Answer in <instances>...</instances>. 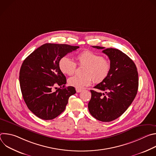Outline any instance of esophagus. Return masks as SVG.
Instances as JSON below:
<instances>
[{"mask_svg":"<svg viewBox=\"0 0 156 156\" xmlns=\"http://www.w3.org/2000/svg\"><path fill=\"white\" fill-rule=\"evenodd\" d=\"M83 90H81V89H76V93H80V92H81Z\"/></svg>","mask_w":156,"mask_h":156,"instance_id":"1","label":"esophagus"}]
</instances>
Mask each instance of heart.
<instances>
[{
  "mask_svg": "<svg viewBox=\"0 0 156 156\" xmlns=\"http://www.w3.org/2000/svg\"><path fill=\"white\" fill-rule=\"evenodd\" d=\"M76 63L84 65L83 76H73L68 80L69 84L76 89H81L90 85L94 80L97 83L104 81L111 70L110 62L95 52L86 50L76 56ZM60 71L67 75H73L76 68V63L67 56L62 57L58 62Z\"/></svg>",
  "mask_w": 156,
  "mask_h": 156,
  "instance_id": "heart-1",
  "label": "heart"
}]
</instances>
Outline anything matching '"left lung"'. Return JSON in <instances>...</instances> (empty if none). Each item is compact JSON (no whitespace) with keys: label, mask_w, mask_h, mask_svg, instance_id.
Listing matches in <instances>:
<instances>
[{"label":"left lung","mask_w":156,"mask_h":156,"mask_svg":"<svg viewBox=\"0 0 156 156\" xmlns=\"http://www.w3.org/2000/svg\"><path fill=\"white\" fill-rule=\"evenodd\" d=\"M104 49L111 63L108 77L91 90V98L88 109L95 119L104 122L114 120L121 116L131 105L137 94L138 73L133 61L121 51L113 48L93 46Z\"/></svg>","instance_id":"left-lung-1"}]
</instances>
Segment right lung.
Listing matches in <instances>:
<instances>
[{
  "label": "right lung",
  "mask_w": 156,
  "mask_h": 156,
  "mask_svg": "<svg viewBox=\"0 0 156 156\" xmlns=\"http://www.w3.org/2000/svg\"><path fill=\"white\" fill-rule=\"evenodd\" d=\"M79 46L44 44L28 55L21 65L20 85L23 99L31 112L45 120H52L65 109L74 87H65L66 77L60 71V59ZM57 85L62 86L56 91Z\"/></svg>",
  "instance_id": "add662e5"
}]
</instances>
